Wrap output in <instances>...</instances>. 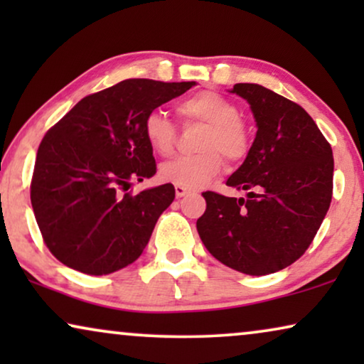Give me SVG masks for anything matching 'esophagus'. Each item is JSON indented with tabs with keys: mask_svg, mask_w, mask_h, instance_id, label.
Masks as SVG:
<instances>
[{
	"mask_svg": "<svg viewBox=\"0 0 364 364\" xmlns=\"http://www.w3.org/2000/svg\"><path fill=\"white\" fill-rule=\"evenodd\" d=\"M192 191L191 188H187V187H182V186H176V196H177V198H182V197H186V196H188V193H191Z\"/></svg>",
	"mask_w": 364,
	"mask_h": 364,
	"instance_id": "esophagus-1",
	"label": "esophagus"
}]
</instances>
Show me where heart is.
Segmentation results:
<instances>
[{"instance_id": "obj_1", "label": "heart", "mask_w": 364, "mask_h": 364, "mask_svg": "<svg viewBox=\"0 0 364 364\" xmlns=\"http://www.w3.org/2000/svg\"><path fill=\"white\" fill-rule=\"evenodd\" d=\"M178 114L187 121L205 124L197 154L178 156L161 166V177L166 182L187 188H200L218 176L223 156L240 161L248 151V132L238 119V109L217 92H198L177 106ZM144 136L154 152L168 156L176 144V127L166 114L154 109L144 119Z\"/></svg>"}]
</instances>
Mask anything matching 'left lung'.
<instances>
[{"label": "left lung", "instance_id": "1", "mask_svg": "<svg viewBox=\"0 0 364 364\" xmlns=\"http://www.w3.org/2000/svg\"><path fill=\"white\" fill-rule=\"evenodd\" d=\"M230 92L250 104L257 136L227 186L247 197L203 192L197 232L223 265L262 277L296 262L315 238L333 196V151L305 109L260 86Z\"/></svg>", "mask_w": 364, "mask_h": 364}]
</instances>
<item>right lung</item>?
<instances>
[{
    "instance_id": "obj_1",
    "label": "right lung",
    "mask_w": 364,
    "mask_h": 364,
    "mask_svg": "<svg viewBox=\"0 0 364 364\" xmlns=\"http://www.w3.org/2000/svg\"><path fill=\"white\" fill-rule=\"evenodd\" d=\"M196 82L126 79L81 99L39 144L31 205L44 243L59 262L109 275L142 255L172 183L124 193L156 173L144 119Z\"/></svg>"
}]
</instances>
